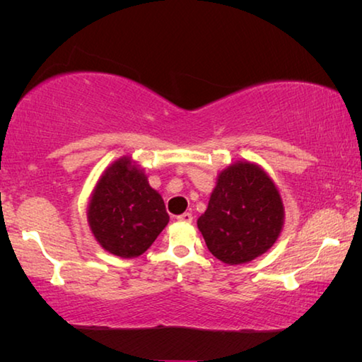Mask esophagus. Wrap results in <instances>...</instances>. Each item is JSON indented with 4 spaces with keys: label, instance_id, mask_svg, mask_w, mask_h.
<instances>
[{
    "label": "esophagus",
    "instance_id": "esophagus-1",
    "mask_svg": "<svg viewBox=\"0 0 362 362\" xmlns=\"http://www.w3.org/2000/svg\"><path fill=\"white\" fill-rule=\"evenodd\" d=\"M177 220H179V222H183V223H192L193 216L189 212H183V214H180V216H177Z\"/></svg>",
    "mask_w": 362,
    "mask_h": 362
}]
</instances>
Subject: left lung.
<instances>
[{
  "label": "left lung",
  "instance_id": "obj_1",
  "mask_svg": "<svg viewBox=\"0 0 362 362\" xmlns=\"http://www.w3.org/2000/svg\"><path fill=\"white\" fill-rule=\"evenodd\" d=\"M283 222L276 185L257 164L244 161L220 173L198 228L216 259L240 265L267 252Z\"/></svg>",
  "mask_w": 362,
  "mask_h": 362
}]
</instances>
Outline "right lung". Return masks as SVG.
I'll use <instances>...</instances> for the list:
<instances>
[{
    "label": "right lung",
    "mask_w": 362,
    "mask_h": 362,
    "mask_svg": "<svg viewBox=\"0 0 362 362\" xmlns=\"http://www.w3.org/2000/svg\"><path fill=\"white\" fill-rule=\"evenodd\" d=\"M89 226L100 246L122 259L142 255L169 222L164 201L129 158L112 164L93 193Z\"/></svg>",
    "instance_id": "1"
}]
</instances>
